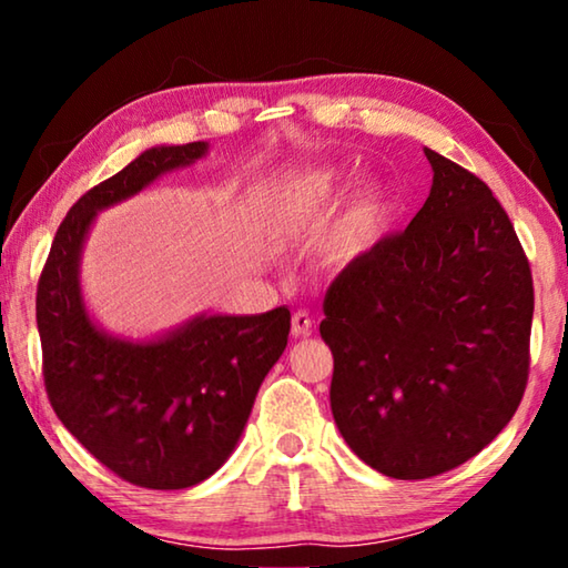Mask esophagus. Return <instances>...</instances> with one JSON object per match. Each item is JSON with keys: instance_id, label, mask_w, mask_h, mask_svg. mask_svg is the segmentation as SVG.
Returning <instances> with one entry per match:
<instances>
[{"instance_id": "esophagus-1", "label": "esophagus", "mask_w": 568, "mask_h": 568, "mask_svg": "<svg viewBox=\"0 0 568 568\" xmlns=\"http://www.w3.org/2000/svg\"><path fill=\"white\" fill-rule=\"evenodd\" d=\"M313 331V315L307 311H295L293 313V335L295 338H305Z\"/></svg>"}]
</instances>
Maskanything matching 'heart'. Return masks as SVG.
<instances>
[{
    "mask_svg": "<svg viewBox=\"0 0 568 568\" xmlns=\"http://www.w3.org/2000/svg\"><path fill=\"white\" fill-rule=\"evenodd\" d=\"M345 185V172L335 168H325L307 175L291 190V207L293 213H315L321 205L331 203ZM388 200L381 187H365L351 200L341 220V243L358 253V250L371 247L376 240L386 233L388 227Z\"/></svg>",
    "mask_w": 568,
    "mask_h": 568,
    "instance_id": "obj_1",
    "label": "heart"
}]
</instances>
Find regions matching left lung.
I'll use <instances>...</instances> for the list:
<instances>
[{
	"instance_id": "1",
	"label": "left lung",
	"mask_w": 568,
	"mask_h": 568,
	"mask_svg": "<svg viewBox=\"0 0 568 568\" xmlns=\"http://www.w3.org/2000/svg\"><path fill=\"white\" fill-rule=\"evenodd\" d=\"M426 158V205L343 267L321 323L345 444L403 480L446 474L491 444L531 363L534 281L511 220L474 172Z\"/></svg>"
}]
</instances>
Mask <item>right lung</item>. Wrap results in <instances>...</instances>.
<instances>
[{
	"mask_svg": "<svg viewBox=\"0 0 568 568\" xmlns=\"http://www.w3.org/2000/svg\"><path fill=\"white\" fill-rule=\"evenodd\" d=\"M205 150V142L152 148L84 192L37 283L42 376L57 418L112 474L155 491L195 486L225 464L291 333L285 305L197 318L152 343L108 338L84 313L77 263L94 213Z\"/></svg>",
	"mask_w": 568,
	"mask_h": 568,
	"instance_id": "obj_1",
	"label": "right lung"
}]
</instances>
